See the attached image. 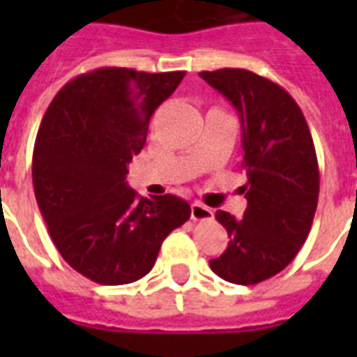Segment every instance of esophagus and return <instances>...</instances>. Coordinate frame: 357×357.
<instances>
[{"mask_svg": "<svg viewBox=\"0 0 357 357\" xmlns=\"http://www.w3.org/2000/svg\"><path fill=\"white\" fill-rule=\"evenodd\" d=\"M214 218V212L208 206H204L201 202H193L191 204V220L195 222H204V220H212Z\"/></svg>", "mask_w": 357, "mask_h": 357, "instance_id": "esophagus-1", "label": "esophagus"}]
</instances>
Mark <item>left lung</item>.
<instances>
[{
    "mask_svg": "<svg viewBox=\"0 0 357 357\" xmlns=\"http://www.w3.org/2000/svg\"><path fill=\"white\" fill-rule=\"evenodd\" d=\"M201 78L239 112L248 178L243 220L216 212L231 241L210 268L229 283H262L294 260L312 229L319 197L314 139L296 101L275 82L245 68L204 70Z\"/></svg>",
    "mask_w": 357,
    "mask_h": 357,
    "instance_id": "left-lung-1",
    "label": "left lung"
}]
</instances>
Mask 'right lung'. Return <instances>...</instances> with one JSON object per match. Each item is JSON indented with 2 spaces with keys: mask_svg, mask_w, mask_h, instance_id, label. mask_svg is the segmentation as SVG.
<instances>
[{
  "mask_svg": "<svg viewBox=\"0 0 357 357\" xmlns=\"http://www.w3.org/2000/svg\"><path fill=\"white\" fill-rule=\"evenodd\" d=\"M183 76L95 68L63 86L43 114L32 156L36 201L65 262L95 283L147 275L162 241L191 216L183 199H143L124 181L151 116Z\"/></svg>",
  "mask_w": 357,
  "mask_h": 357,
  "instance_id": "1",
  "label": "right lung"
}]
</instances>
